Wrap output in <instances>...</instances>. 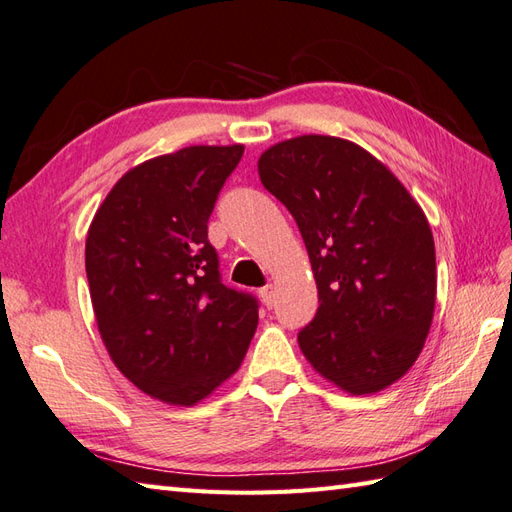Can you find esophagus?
<instances>
[{"label":"esophagus","instance_id":"34e87169","mask_svg":"<svg viewBox=\"0 0 512 512\" xmlns=\"http://www.w3.org/2000/svg\"><path fill=\"white\" fill-rule=\"evenodd\" d=\"M259 298L264 300V305H266V307H272V300H274V294H272V285L261 287V290H259Z\"/></svg>","mask_w":512,"mask_h":512}]
</instances>
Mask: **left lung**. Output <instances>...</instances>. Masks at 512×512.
<instances>
[{
    "label": "left lung",
    "mask_w": 512,
    "mask_h": 512,
    "mask_svg": "<svg viewBox=\"0 0 512 512\" xmlns=\"http://www.w3.org/2000/svg\"><path fill=\"white\" fill-rule=\"evenodd\" d=\"M259 179L303 235L320 307L298 346L352 396L411 370L437 300L435 240L398 177L359 144L298 136L261 153Z\"/></svg>",
    "instance_id": "1"
}]
</instances>
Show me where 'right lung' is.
I'll return each instance as SVG.
<instances>
[{
  "mask_svg": "<svg viewBox=\"0 0 512 512\" xmlns=\"http://www.w3.org/2000/svg\"><path fill=\"white\" fill-rule=\"evenodd\" d=\"M242 144L153 157L114 183L86 235V277L103 344L140 391L192 406L238 372L257 300L220 281L207 220Z\"/></svg>",
  "mask_w": 512,
  "mask_h": 512,
  "instance_id": "add662e5",
  "label": "right lung"
}]
</instances>
